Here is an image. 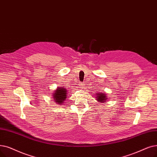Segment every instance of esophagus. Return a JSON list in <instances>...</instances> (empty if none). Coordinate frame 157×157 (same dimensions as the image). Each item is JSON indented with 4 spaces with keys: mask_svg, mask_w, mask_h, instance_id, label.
Masks as SVG:
<instances>
[{
    "mask_svg": "<svg viewBox=\"0 0 157 157\" xmlns=\"http://www.w3.org/2000/svg\"><path fill=\"white\" fill-rule=\"evenodd\" d=\"M85 82H83V83H80V84H79V87H81V88H82L84 86H85Z\"/></svg>",
    "mask_w": 157,
    "mask_h": 157,
    "instance_id": "34e87169",
    "label": "esophagus"
}]
</instances>
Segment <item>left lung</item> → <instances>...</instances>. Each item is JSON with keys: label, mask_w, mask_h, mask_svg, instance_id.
Segmentation results:
<instances>
[{"label": "left lung", "mask_w": 157, "mask_h": 157, "mask_svg": "<svg viewBox=\"0 0 157 157\" xmlns=\"http://www.w3.org/2000/svg\"><path fill=\"white\" fill-rule=\"evenodd\" d=\"M96 97V98H97V100L98 101H100V102H101V103L105 102L107 98H106V96L105 94H99Z\"/></svg>", "instance_id": "left-lung-1"}]
</instances>
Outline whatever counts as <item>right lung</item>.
Returning a JSON list of instances; mask_svg holds the SVG:
<instances>
[{"instance_id":"right-lung-1","label":"right lung","mask_w":157,"mask_h":157,"mask_svg":"<svg viewBox=\"0 0 157 157\" xmlns=\"http://www.w3.org/2000/svg\"><path fill=\"white\" fill-rule=\"evenodd\" d=\"M67 92L66 88L62 87H61V88L60 87H58V88H57L55 93L53 94V98L55 102H56V103L61 105L63 103L64 100L67 98Z\"/></svg>"}]
</instances>
